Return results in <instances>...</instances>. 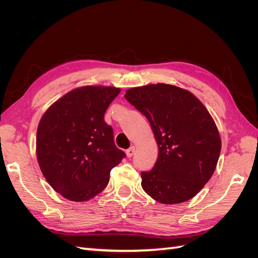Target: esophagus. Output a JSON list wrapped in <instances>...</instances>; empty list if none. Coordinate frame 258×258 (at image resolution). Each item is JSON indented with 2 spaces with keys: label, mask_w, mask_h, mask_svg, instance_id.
Returning a JSON list of instances; mask_svg holds the SVG:
<instances>
[{
  "label": "esophagus",
  "mask_w": 258,
  "mask_h": 258,
  "mask_svg": "<svg viewBox=\"0 0 258 258\" xmlns=\"http://www.w3.org/2000/svg\"><path fill=\"white\" fill-rule=\"evenodd\" d=\"M135 150H136L135 146H131L130 148H128V150L126 151V154H127V157H128V158H131L132 156H134V154H135Z\"/></svg>",
  "instance_id": "obj_1"
}]
</instances>
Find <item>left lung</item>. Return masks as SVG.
Segmentation results:
<instances>
[{"label": "left lung", "mask_w": 258, "mask_h": 258, "mask_svg": "<svg viewBox=\"0 0 258 258\" xmlns=\"http://www.w3.org/2000/svg\"><path fill=\"white\" fill-rule=\"evenodd\" d=\"M124 98L150 121L158 145L153 169L141 172L145 192L165 205L196 196L221 154L220 134L205 105L189 91L167 84L131 88Z\"/></svg>", "instance_id": "1"}]
</instances>
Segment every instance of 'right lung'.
Listing matches in <instances>:
<instances>
[{
	"mask_svg": "<svg viewBox=\"0 0 258 258\" xmlns=\"http://www.w3.org/2000/svg\"><path fill=\"white\" fill-rule=\"evenodd\" d=\"M119 88L86 86L53 103L38 123L36 156L46 181L72 201L102 191L111 170L126 157L114 143L104 113Z\"/></svg>",
	"mask_w": 258,
	"mask_h": 258,
	"instance_id": "add662e5",
	"label": "right lung"
}]
</instances>
